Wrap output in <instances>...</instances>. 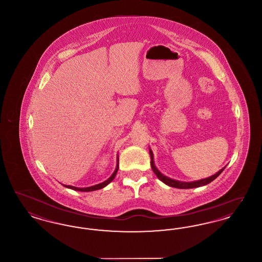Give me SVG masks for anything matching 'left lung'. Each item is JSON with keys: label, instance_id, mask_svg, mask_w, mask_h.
<instances>
[{"label": "left lung", "instance_id": "8db88e82", "mask_svg": "<svg viewBox=\"0 0 262 262\" xmlns=\"http://www.w3.org/2000/svg\"><path fill=\"white\" fill-rule=\"evenodd\" d=\"M149 153L150 157H151V162H150V164H151V168H152L154 174L157 176V178H158L160 181H162L164 184L168 185L169 187H177V188H193V187H202V186H205V185H208L209 183H211L212 181H214L219 174L223 172V170L225 169L224 167V168H222L219 172H217L216 174H213V176L209 177V178L200 180V181H194V182H180V181H176V180H173V179H170V178L164 176L162 173H160V171L156 168V166H155V164H154L153 153H152L151 149L149 150Z\"/></svg>", "mask_w": 262, "mask_h": 262}]
</instances>
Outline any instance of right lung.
I'll return each mask as SVG.
<instances>
[{
  "instance_id": "right-lung-1",
  "label": "right lung",
  "mask_w": 262,
  "mask_h": 262,
  "mask_svg": "<svg viewBox=\"0 0 262 262\" xmlns=\"http://www.w3.org/2000/svg\"><path fill=\"white\" fill-rule=\"evenodd\" d=\"M118 170H119V157H118V160H117V166H116V169H115L114 173H113L112 176H111L108 180H106L105 182H103V183H101V184H98V185H95V186L88 187H73V186H64V185H63V186L66 187H68V188H72V189H74V190H79V191H92V190H97V189L103 188V187H106L107 185H109V184L112 182L113 180H114V178H115V176L117 174Z\"/></svg>"
}]
</instances>
